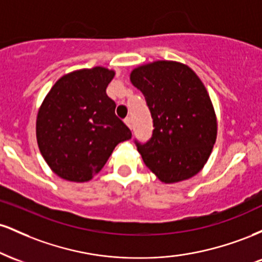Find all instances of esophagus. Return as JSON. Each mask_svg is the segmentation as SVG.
I'll return each mask as SVG.
<instances>
[{"mask_svg":"<svg viewBox=\"0 0 262 262\" xmlns=\"http://www.w3.org/2000/svg\"><path fill=\"white\" fill-rule=\"evenodd\" d=\"M124 123L128 125L129 128H132V118H130V117H127V118L124 119Z\"/></svg>","mask_w":262,"mask_h":262,"instance_id":"1","label":"esophagus"}]
</instances>
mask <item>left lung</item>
Wrapping results in <instances>:
<instances>
[{
  "label": "left lung",
  "mask_w": 262,
  "mask_h": 262,
  "mask_svg": "<svg viewBox=\"0 0 262 262\" xmlns=\"http://www.w3.org/2000/svg\"><path fill=\"white\" fill-rule=\"evenodd\" d=\"M130 81L154 123L146 143L135 140L144 164L165 183L200 172L217 138L214 108L200 77L187 65L162 60L134 69Z\"/></svg>",
  "instance_id": "1"
}]
</instances>
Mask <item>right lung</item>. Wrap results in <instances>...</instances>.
<instances>
[{"label":"right lung","instance_id":"1","mask_svg":"<svg viewBox=\"0 0 262 262\" xmlns=\"http://www.w3.org/2000/svg\"><path fill=\"white\" fill-rule=\"evenodd\" d=\"M114 71L96 66L64 75L39 108L37 141L44 160L68 181L86 182L132 132L116 116L106 89Z\"/></svg>","mask_w":262,"mask_h":262}]
</instances>
